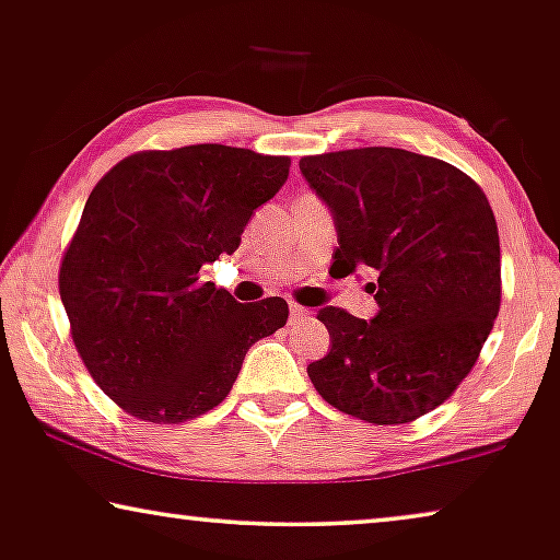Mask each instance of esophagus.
Masks as SVG:
<instances>
[{"label":"esophagus","instance_id":"esophagus-1","mask_svg":"<svg viewBox=\"0 0 560 560\" xmlns=\"http://www.w3.org/2000/svg\"><path fill=\"white\" fill-rule=\"evenodd\" d=\"M308 319H312V314H308V308L299 306V304H291V308H289V322H291V324H304V322H308Z\"/></svg>","mask_w":560,"mask_h":560}]
</instances>
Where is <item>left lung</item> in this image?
Listing matches in <instances>:
<instances>
[{"label": "left lung", "mask_w": 560, "mask_h": 560, "mask_svg": "<svg viewBox=\"0 0 560 560\" xmlns=\"http://www.w3.org/2000/svg\"><path fill=\"white\" fill-rule=\"evenodd\" d=\"M299 168L337 226L331 273L377 271L380 312L316 314L327 357L306 366L339 412L405 424L435 410L478 362L500 312V238L493 208L470 175L402 148L306 155Z\"/></svg>", "instance_id": "1"}]
</instances>
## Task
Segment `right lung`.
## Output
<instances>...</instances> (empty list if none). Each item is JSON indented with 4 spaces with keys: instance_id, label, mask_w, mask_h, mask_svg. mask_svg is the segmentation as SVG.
I'll return each instance as SVG.
<instances>
[{
    "instance_id": "obj_1",
    "label": "right lung",
    "mask_w": 560,
    "mask_h": 560,
    "mask_svg": "<svg viewBox=\"0 0 560 560\" xmlns=\"http://www.w3.org/2000/svg\"><path fill=\"white\" fill-rule=\"evenodd\" d=\"M289 165L219 143L140 150L93 188L60 296L88 372L128 415L175 424L213 410L252 345L287 324L281 296L238 304L198 271L236 252Z\"/></svg>"
}]
</instances>
